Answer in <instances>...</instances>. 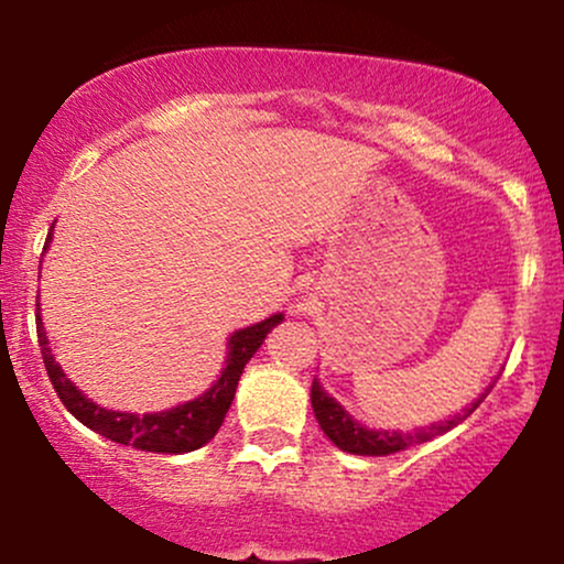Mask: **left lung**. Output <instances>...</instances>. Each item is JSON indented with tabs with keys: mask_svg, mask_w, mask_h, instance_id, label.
Masks as SVG:
<instances>
[{
	"mask_svg": "<svg viewBox=\"0 0 564 564\" xmlns=\"http://www.w3.org/2000/svg\"><path fill=\"white\" fill-rule=\"evenodd\" d=\"M494 383L486 386V391L480 393L478 399H473L470 404H465L457 415L449 420H438V423L423 425V429L415 431H383V429H368V425L359 423L357 417H351L347 410H344L341 402H336L328 391L323 389L321 381H312V410H315L317 423L325 436H328L341 452L359 454V457H386V454L402 452L406 446L423 444V441H431L441 436V433L452 431L454 425L463 423L465 417H470L473 412L478 410V404L484 402L486 393L491 391Z\"/></svg>",
	"mask_w": 564,
	"mask_h": 564,
	"instance_id": "obj_1",
	"label": "left lung"
}]
</instances>
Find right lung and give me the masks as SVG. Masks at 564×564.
Returning <instances> with one entry per match:
<instances>
[{"mask_svg": "<svg viewBox=\"0 0 564 564\" xmlns=\"http://www.w3.org/2000/svg\"><path fill=\"white\" fill-rule=\"evenodd\" d=\"M54 223L46 236L44 254L52 243ZM283 321V312L264 317V321L247 325V328L234 330L228 336V355L223 362L220 376L209 386L205 393L192 399V402L175 404L171 410L160 412H120V410H107L88 399L76 383L67 378V372L59 368V362L54 359V351L50 347V336L42 323V304L36 300V330H39V347H42V357L50 372V381L57 391V397L63 399L73 417L80 420L86 429L97 431L99 436L115 441V444L135 446L141 452H154V454H186L205 446L209 438L215 436L217 429L223 425L230 402H234L236 386L243 368H247L249 359L254 357V351L262 347L264 336Z\"/></svg>", "mask_w": 564, "mask_h": 564, "instance_id": "right-lung-1", "label": "right lung"}]
</instances>
